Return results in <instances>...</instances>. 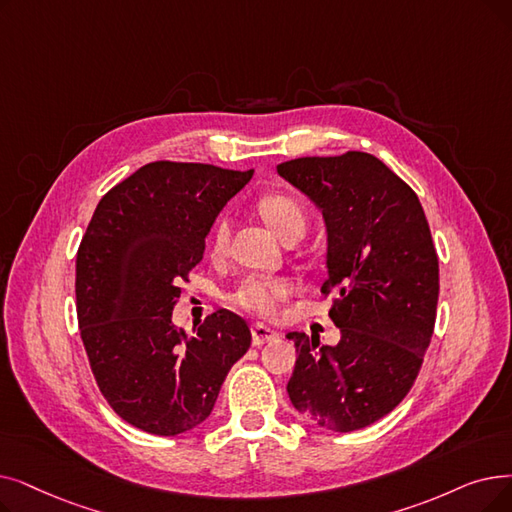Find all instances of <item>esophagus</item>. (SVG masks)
Masks as SVG:
<instances>
[{
  "instance_id": "1",
  "label": "esophagus",
  "mask_w": 512,
  "mask_h": 512,
  "mask_svg": "<svg viewBox=\"0 0 512 512\" xmlns=\"http://www.w3.org/2000/svg\"><path fill=\"white\" fill-rule=\"evenodd\" d=\"M251 337H253V345H255V347H261V345H265V343L274 341V339L278 337V332L272 330V328H268L265 324H261V322H255V324L251 326Z\"/></svg>"
}]
</instances>
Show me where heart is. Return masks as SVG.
Returning <instances> with one entry per match:
<instances>
[{
  "label": "heart",
  "mask_w": 512,
  "mask_h": 512,
  "mask_svg": "<svg viewBox=\"0 0 512 512\" xmlns=\"http://www.w3.org/2000/svg\"><path fill=\"white\" fill-rule=\"evenodd\" d=\"M259 215L282 240L293 236H303L307 228L305 209L288 194H265L257 203ZM230 226L226 219H219L211 234V251L221 255L228 247ZM293 282L280 276H247L238 282V286L230 293V301L251 314L270 318L274 316L280 303H284L293 295Z\"/></svg>",
  "instance_id": "1"
}]
</instances>
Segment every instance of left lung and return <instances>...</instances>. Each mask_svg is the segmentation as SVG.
Wrapping results in <instances>:
<instances>
[{
    "instance_id": "left-lung-1",
    "label": "left lung",
    "mask_w": 512,
    "mask_h": 512,
    "mask_svg": "<svg viewBox=\"0 0 512 512\" xmlns=\"http://www.w3.org/2000/svg\"><path fill=\"white\" fill-rule=\"evenodd\" d=\"M276 169L322 209V295H332L328 316L341 328L335 347L288 332L299 355L286 391L311 425L358 431L408 395L433 337L439 259L427 217L414 190L368 152Z\"/></svg>"
}]
</instances>
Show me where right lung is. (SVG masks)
<instances>
[{
	"label": "right lung",
	"instance_id": "1",
	"mask_svg": "<svg viewBox=\"0 0 512 512\" xmlns=\"http://www.w3.org/2000/svg\"><path fill=\"white\" fill-rule=\"evenodd\" d=\"M251 177L253 169L148 163L100 198L81 238L75 295L87 360L108 406L146 433L201 425L251 347L247 322L228 309L192 335L171 322L215 217Z\"/></svg>",
	"mask_w": 512,
	"mask_h": 512
}]
</instances>
